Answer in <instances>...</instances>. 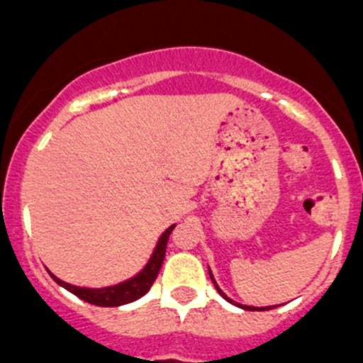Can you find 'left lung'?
Masks as SVG:
<instances>
[{
  "label": "left lung",
  "instance_id": "left-lung-1",
  "mask_svg": "<svg viewBox=\"0 0 363 363\" xmlns=\"http://www.w3.org/2000/svg\"><path fill=\"white\" fill-rule=\"evenodd\" d=\"M210 279H211V282H213V286H215V289H217L218 291V295L222 296V298H226L228 302H231V303H235L233 300H230L228 298L226 295H224V293H222V289L220 287L217 286V282H215V279H213V275H211V271H210ZM235 306H238V308H242V309H246V311H266V309H271V308H251V306H240V303H235Z\"/></svg>",
  "mask_w": 363,
  "mask_h": 363
}]
</instances>
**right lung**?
<instances>
[{"instance_id": "obj_1", "label": "right lung", "mask_w": 363, "mask_h": 363, "mask_svg": "<svg viewBox=\"0 0 363 363\" xmlns=\"http://www.w3.org/2000/svg\"><path fill=\"white\" fill-rule=\"evenodd\" d=\"M174 228L175 226H169L168 230L161 235L157 246H155V251H153L152 255V259L148 260L145 269H143L139 275L133 277V279L117 284V286L103 287V289H86V287L70 286V284L63 282V280H60L57 277L52 275L50 271H48V273H50L52 279L60 284V286H63L65 289H68L70 293L79 296L84 302L99 306V308H117V306H125V303L133 302V300H139L141 296H145L146 293L150 291V287L155 282L159 271H161L162 260H164L166 255V244H168L169 233L174 231Z\"/></svg>"}]
</instances>
